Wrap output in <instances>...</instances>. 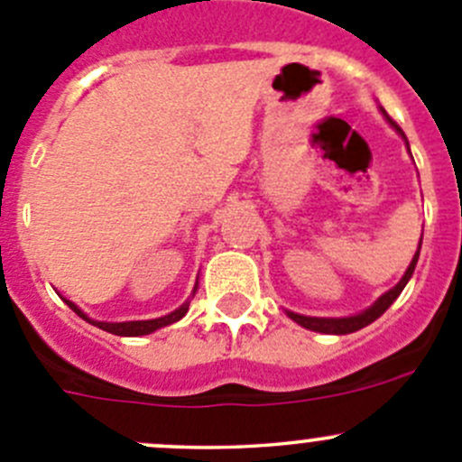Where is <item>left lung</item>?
I'll list each match as a JSON object with an SVG mask.
<instances>
[{
	"mask_svg": "<svg viewBox=\"0 0 462 462\" xmlns=\"http://www.w3.org/2000/svg\"><path fill=\"white\" fill-rule=\"evenodd\" d=\"M380 111H382V116H384L386 123H389L391 127L395 129V134H398V136L402 138L404 144H407V149H409V141H407V136H404L402 129H400L398 125H395L393 120L389 118V114H386V111L382 109V106H380ZM409 153H411V152H409ZM420 245H422V239H420V244H418L416 254H413L411 263H409L407 273L402 274V279H400V282L395 283V286L391 288V291H386L384 295L377 297L375 304H371L369 309L362 310V313L351 315V318H310V315H300V313H292V310H286V315H288V318H291L292 321H297V324H300V326H304V328L315 330V333H326V335H348V333H356V330L365 328V326H369L371 321H375L377 318H380V315L384 313V310L389 309V306L393 304L395 300H398L400 292L404 291V286H407L409 279H411L413 270H416L418 257H420Z\"/></svg>",
	"mask_w": 462,
	"mask_h": 462,
	"instance_id": "8db88e82",
	"label": "left lung"
}]
</instances>
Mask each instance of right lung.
Instances as JSON below:
<instances>
[{
    "label": "right lung",
    "instance_id": "obj_1",
    "mask_svg": "<svg viewBox=\"0 0 462 462\" xmlns=\"http://www.w3.org/2000/svg\"><path fill=\"white\" fill-rule=\"evenodd\" d=\"M197 288H199V279H197V283H194L192 297L197 295ZM62 300H64V297H62ZM64 301H67V306H69V309L73 310V313L80 315V318L85 319V321H88V324L97 326V328L106 330V333L120 335V337H138V335H149V333H153V330L162 328V326H170V324H174V321H179L180 318H185V313H188V309H189V300H188V301H185L183 306H179V309H176V310H171L170 315H162V318H156V319H136V321H97V319H91V318H88V315L85 313V310L78 309V306L73 304V301H69V300H64Z\"/></svg>",
    "mask_w": 462,
    "mask_h": 462
}]
</instances>
